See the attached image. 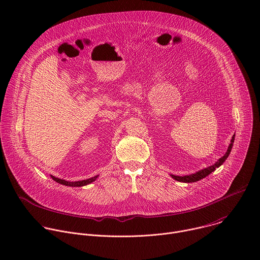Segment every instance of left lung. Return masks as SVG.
Returning a JSON list of instances; mask_svg holds the SVG:
<instances>
[{
  "mask_svg": "<svg viewBox=\"0 0 260 260\" xmlns=\"http://www.w3.org/2000/svg\"><path fill=\"white\" fill-rule=\"evenodd\" d=\"M234 142H235V135L233 136V138H232V140H231V144H230V146H229V148H228V150H226L225 154H224L223 156H222L221 158H219L213 166H210V167H208V168H206V169H203V170H201V171H199V172H196V173H193V174H190V175H186V176L171 175V177H172L173 179H175L176 181L183 182V183H192V182H197V181H200V180L204 179L205 177L209 176L212 172H214L217 168H219L222 164H223V162L226 160V158L229 157V155H230V153H231V151H232V148H233V146H234Z\"/></svg>",
  "mask_w": 260,
  "mask_h": 260,
  "instance_id": "1",
  "label": "left lung"
}]
</instances>
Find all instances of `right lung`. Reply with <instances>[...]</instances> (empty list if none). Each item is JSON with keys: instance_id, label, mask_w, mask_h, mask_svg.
Listing matches in <instances>:
<instances>
[{"instance_id": "obj_1", "label": "right lung", "mask_w": 260, "mask_h": 260, "mask_svg": "<svg viewBox=\"0 0 260 260\" xmlns=\"http://www.w3.org/2000/svg\"><path fill=\"white\" fill-rule=\"evenodd\" d=\"M55 182L61 184V185H66V186H71V187H81V186H85V185H88L90 183H92L93 181L96 180V178L99 176H94V177H91L89 179H86V180H81V181H75V182H71V181H66L63 179H59V178H56L54 176H50Z\"/></svg>"}]
</instances>
